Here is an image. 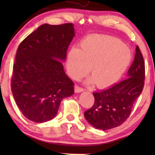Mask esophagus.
<instances>
[{
    "mask_svg": "<svg viewBox=\"0 0 155 155\" xmlns=\"http://www.w3.org/2000/svg\"><path fill=\"white\" fill-rule=\"evenodd\" d=\"M83 89L82 87H80L78 86V85H75V92H77V93H79V92H83Z\"/></svg>",
    "mask_w": 155,
    "mask_h": 155,
    "instance_id": "esophagus-1",
    "label": "esophagus"
}]
</instances>
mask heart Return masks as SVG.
<instances>
[{"label":"heart","mask_w":155,"mask_h":155,"mask_svg":"<svg viewBox=\"0 0 155 155\" xmlns=\"http://www.w3.org/2000/svg\"><path fill=\"white\" fill-rule=\"evenodd\" d=\"M133 58L128 46L120 40L107 35H92L84 38L79 47H73L67 54L65 66L68 75L79 79L88 73L99 88L113 85L126 73Z\"/></svg>","instance_id":"obj_1"}]
</instances>
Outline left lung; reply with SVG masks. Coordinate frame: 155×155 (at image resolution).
<instances>
[{
  "label": "left lung",
  "instance_id": "8db88e82",
  "mask_svg": "<svg viewBox=\"0 0 155 155\" xmlns=\"http://www.w3.org/2000/svg\"><path fill=\"white\" fill-rule=\"evenodd\" d=\"M127 77L107 90L93 93L94 104L84 111V115L95 128L107 130L116 128L130 116L135 101L143 90L145 81V62L138 46Z\"/></svg>",
  "mask_w": 155,
  "mask_h": 155
}]
</instances>
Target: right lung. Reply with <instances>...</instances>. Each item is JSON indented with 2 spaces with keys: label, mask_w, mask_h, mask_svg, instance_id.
<instances>
[{
  "label": "right lung",
  "mask_w": 155,
  "mask_h": 155,
  "mask_svg": "<svg viewBox=\"0 0 155 155\" xmlns=\"http://www.w3.org/2000/svg\"><path fill=\"white\" fill-rule=\"evenodd\" d=\"M73 24H44L21 42L17 51L11 90L27 119L44 123L54 118L61 101L74 94V83L61 61L75 37Z\"/></svg>",
  "instance_id": "1"
}]
</instances>
